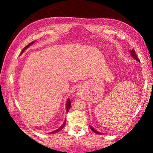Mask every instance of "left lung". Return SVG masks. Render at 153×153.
<instances>
[{
	"instance_id": "left-lung-1",
	"label": "left lung",
	"mask_w": 153,
	"mask_h": 153,
	"mask_svg": "<svg viewBox=\"0 0 153 153\" xmlns=\"http://www.w3.org/2000/svg\"><path fill=\"white\" fill-rule=\"evenodd\" d=\"M131 52V56L134 57V58H135V59L136 60H137V61H139V62H140V60H139V58H137V55H136V54H135V50L134 49V48H133V49L130 51ZM89 128H90V129H91V130L94 132V133H95V134H99V135H100V134H102L101 133H100V132H99L98 131H97L96 129H94L93 127L91 126H89Z\"/></svg>"
}]
</instances>
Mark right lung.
<instances>
[{"instance_id": "obj_1", "label": "right lung", "mask_w": 153, "mask_h": 153, "mask_svg": "<svg viewBox=\"0 0 153 153\" xmlns=\"http://www.w3.org/2000/svg\"><path fill=\"white\" fill-rule=\"evenodd\" d=\"M33 42H31V43H30L28 45H27V46L25 47L24 48H23V50H22V51L21 54L23 53V52H24V51H25V49H26V48H27V47H30V45H31L33 44ZM70 107H71V100H70V99H68V100H67V102H66V112H68V111H69V110H70ZM66 120H65V121H64V123L62 124V126H60V128H58V129H56V130H55V131H53V132L50 133V134H55V133H57V132H58V131H60V130H62V128H64V126H65V123H66Z\"/></svg>"}]
</instances>
